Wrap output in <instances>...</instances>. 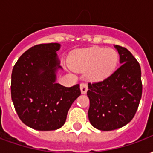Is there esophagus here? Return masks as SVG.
I'll use <instances>...</instances> for the list:
<instances>
[{
    "label": "esophagus",
    "instance_id": "34e87169",
    "mask_svg": "<svg viewBox=\"0 0 153 153\" xmlns=\"http://www.w3.org/2000/svg\"><path fill=\"white\" fill-rule=\"evenodd\" d=\"M80 90H81V93L82 94H85L88 91V86L86 83H81L80 84Z\"/></svg>",
    "mask_w": 153,
    "mask_h": 153
}]
</instances>
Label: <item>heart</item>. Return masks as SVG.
Masks as SVG:
<instances>
[{
	"label": "heart",
	"mask_w": 153,
	"mask_h": 153,
	"mask_svg": "<svg viewBox=\"0 0 153 153\" xmlns=\"http://www.w3.org/2000/svg\"><path fill=\"white\" fill-rule=\"evenodd\" d=\"M119 60V54L114 49L93 47L79 49L70 55V67L77 72H87L92 81L104 80L114 72Z\"/></svg>",
	"instance_id": "b5f03b06"
}]
</instances>
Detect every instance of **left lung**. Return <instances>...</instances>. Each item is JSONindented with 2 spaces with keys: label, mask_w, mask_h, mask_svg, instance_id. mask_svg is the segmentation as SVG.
I'll return each instance as SVG.
<instances>
[{
  "label": "left lung",
  "mask_w": 153,
  "mask_h": 153,
  "mask_svg": "<svg viewBox=\"0 0 153 153\" xmlns=\"http://www.w3.org/2000/svg\"><path fill=\"white\" fill-rule=\"evenodd\" d=\"M121 65L102 82L88 83V115L94 128L111 131L127 125L134 118L141 100V68L131 52L114 46Z\"/></svg>",
  "instance_id": "8db88e82"
}]
</instances>
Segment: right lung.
Wrapping results in <instances>:
<instances>
[{
  "instance_id": "add662e5",
  "label": "right lung",
  "mask_w": 153,
  "mask_h": 153,
  "mask_svg": "<svg viewBox=\"0 0 153 153\" xmlns=\"http://www.w3.org/2000/svg\"><path fill=\"white\" fill-rule=\"evenodd\" d=\"M60 44H39L19 58L11 74V98L22 122L32 128L50 131L62 127L68 111L78 97L79 85L56 83L62 70L57 51Z\"/></svg>"
}]
</instances>
